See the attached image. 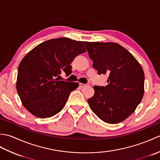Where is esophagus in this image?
I'll return each mask as SVG.
<instances>
[{"instance_id":"esophagus-1","label":"esophagus","mask_w":160,"mask_h":160,"mask_svg":"<svg viewBox=\"0 0 160 160\" xmlns=\"http://www.w3.org/2000/svg\"><path fill=\"white\" fill-rule=\"evenodd\" d=\"M79 85H80V87H81V88H84V87H87V86H88L87 84H83V83H80V84H79Z\"/></svg>"}]
</instances>
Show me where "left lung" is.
<instances>
[{
	"instance_id": "1",
	"label": "left lung",
	"mask_w": 160,
	"mask_h": 160,
	"mask_svg": "<svg viewBox=\"0 0 160 160\" xmlns=\"http://www.w3.org/2000/svg\"><path fill=\"white\" fill-rule=\"evenodd\" d=\"M98 74L108 76L105 87L94 86L88 100L91 109L100 120L118 124L133 113L144 93V73L135 58L115 42H84Z\"/></svg>"
}]
</instances>
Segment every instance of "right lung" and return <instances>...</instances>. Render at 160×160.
<instances>
[{
  "label": "right lung",
  "instance_id": "right-lung-1",
  "mask_svg": "<svg viewBox=\"0 0 160 160\" xmlns=\"http://www.w3.org/2000/svg\"><path fill=\"white\" fill-rule=\"evenodd\" d=\"M86 52L82 41L58 38L39 44L23 58L18 69L16 90L25 108L34 116L51 118L62 109L78 82L58 80L70 73L72 61Z\"/></svg>",
  "mask_w": 160,
  "mask_h": 160
}]
</instances>
